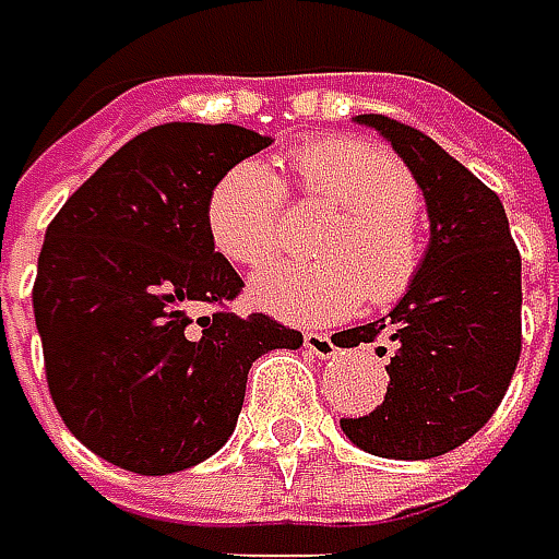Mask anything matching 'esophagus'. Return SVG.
Wrapping results in <instances>:
<instances>
[{"mask_svg": "<svg viewBox=\"0 0 559 559\" xmlns=\"http://www.w3.org/2000/svg\"><path fill=\"white\" fill-rule=\"evenodd\" d=\"M305 349L318 358H333L336 355V343L326 333H305Z\"/></svg>", "mask_w": 559, "mask_h": 559, "instance_id": "34e87169", "label": "esophagus"}]
</instances>
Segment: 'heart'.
I'll list each match as a JSON object with an SVG mask.
<instances>
[{"label": "heart", "mask_w": 559, "mask_h": 559, "mask_svg": "<svg viewBox=\"0 0 559 559\" xmlns=\"http://www.w3.org/2000/svg\"><path fill=\"white\" fill-rule=\"evenodd\" d=\"M295 188L336 207L318 236L321 261L258 273L251 298L283 321L323 323L352 314L361 298L390 305L418 280L428 238L418 182L403 159L365 138H323L289 154ZM286 191L261 159H238L210 188L204 223L213 248L258 270L283 248Z\"/></svg>", "instance_id": "1"}]
</instances>
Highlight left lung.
I'll list each match as a JSON object with an SVG mask.
<instances>
[{
	"label": "left lung",
	"instance_id": "left-lung-1",
	"mask_svg": "<svg viewBox=\"0 0 559 559\" xmlns=\"http://www.w3.org/2000/svg\"><path fill=\"white\" fill-rule=\"evenodd\" d=\"M403 156L425 194L431 241L418 280L343 349L390 340L386 396L340 418L355 447L383 460H433L478 433L503 400L522 352V258L500 198L418 128L355 116ZM383 358L386 349L377 346Z\"/></svg>",
	"mask_w": 559,
	"mask_h": 559
}]
</instances>
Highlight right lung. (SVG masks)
I'll use <instances>...</instances> for the list:
<instances>
[{
  "label": "right lung",
  "instance_id": "obj_1",
  "mask_svg": "<svg viewBox=\"0 0 559 559\" xmlns=\"http://www.w3.org/2000/svg\"><path fill=\"white\" fill-rule=\"evenodd\" d=\"M266 144L229 122L156 126L49 223L34 283L46 383L99 460L138 475L204 462L236 431L251 361L301 346L298 330L226 308L245 283L204 223L213 182Z\"/></svg>",
  "mask_w": 559,
  "mask_h": 559
}]
</instances>
